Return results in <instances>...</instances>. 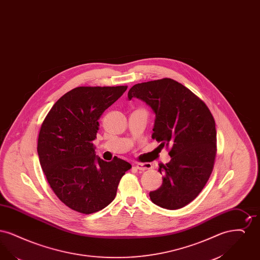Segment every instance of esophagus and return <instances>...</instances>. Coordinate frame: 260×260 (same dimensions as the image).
Masks as SVG:
<instances>
[{
	"instance_id": "esophagus-1",
	"label": "esophagus",
	"mask_w": 260,
	"mask_h": 260,
	"mask_svg": "<svg viewBox=\"0 0 260 260\" xmlns=\"http://www.w3.org/2000/svg\"><path fill=\"white\" fill-rule=\"evenodd\" d=\"M136 168L139 171H145V170L152 169V165L150 162H138L136 164Z\"/></svg>"
}]
</instances>
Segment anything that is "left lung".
I'll use <instances>...</instances> for the list:
<instances>
[{
	"label": "left lung",
	"mask_w": 260,
	"mask_h": 260,
	"mask_svg": "<svg viewBox=\"0 0 260 260\" xmlns=\"http://www.w3.org/2000/svg\"><path fill=\"white\" fill-rule=\"evenodd\" d=\"M144 101L155 114L152 138L170 146L171 161L160 166L161 187L149 193L167 210L185 207L208 182L216 155L215 122L208 106L173 79L136 84L127 99Z\"/></svg>",
	"instance_id": "obj_1"
}]
</instances>
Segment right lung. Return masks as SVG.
Instances as JSON below:
<instances>
[{
  "instance_id": "obj_1",
  "label": "right lung",
  "mask_w": 260,
  "mask_h": 260,
  "mask_svg": "<svg viewBox=\"0 0 260 260\" xmlns=\"http://www.w3.org/2000/svg\"><path fill=\"white\" fill-rule=\"evenodd\" d=\"M126 86L79 87L58 99L44 120L38 155L55 195L70 209L89 214L107 207L132 165L103 161L95 154L102 113L120 99Z\"/></svg>"
}]
</instances>
